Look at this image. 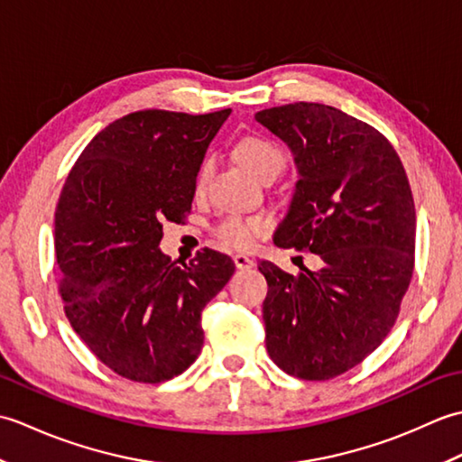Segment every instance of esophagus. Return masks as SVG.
I'll use <instances>...</instances> for the list:
<instances>
[{
    "label": "esophagus",
    "instance_id": "1",
    "mask_svg": "<svg viewBox=\"0 0 462 462\" xmlns=\"http://www.w3.org/2000/svg\"><path fill=\"white\" fill-rule=\"evenodd\" d=\"M234 263H236L238 270H250V268H254V263L256 262L248 258L246 254H234Z\"/></svg>",
    "mask_w": 462,
    "mask_h": 462
}]
</instances>
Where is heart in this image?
<instances>
[{"label":"heart","mask_w":462,"mask_h":462,"mask_svg":"<svg viewBox=\"0 0 462 462\" xmlns=\"http://www.w3.org/2000/svg\"><path fill=\"white\" fill-rule=\"evenodd\" d=\"M236 152L244 166H246L254 176H258L262 182L276 180L278 176L286 171V152H283L276 143L263 139V136H246V139H242L238 143ZM212 162L204 161L199 176H196V189H204L206 182H208ZM263 230H266V224L260 218H236V216H232V218H226L216 226L214 234L226 248L244 250L250 248L252 242L256 240L260 234H263Z\"/></svg>","instance_id":"heart-1"}]
</instances>
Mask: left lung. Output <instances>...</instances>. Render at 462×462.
<instances>
[{"label": "left lung", "instance_id": "1", "mask_svg": "<svg viewBox=\"0 0 462 462\" xmlns=\"http://www.w3.org/2000/svg\"><path fill=\"white\" fill-rule=\"evenodd\" d=\"M256 121L288 144L300 176L273 244L323 262L291 276L260 260L266 349L288 375L326 381L393 328L413 276V194L385 136L336 106H272Z\"/></svg>", "mask_w": 462, "mask_h": 462}]
</instances>
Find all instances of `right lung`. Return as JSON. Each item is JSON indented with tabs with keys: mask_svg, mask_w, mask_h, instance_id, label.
Instances as JSON below:
<instances>
[{
	"mask_svg": "<svg viewBox=\"0 0 462 462\" xmlns=\"http://www.w3.org/2000/svg\"><path fill=\"white\" fill-rule=\"evenodd\" d=\"M232 111H139L95 134L55 210L59 293L85 346L121 377L169 381L204 343L202 310L234 262L204 248L189 266L161 252L162 224L190 212L206 149Z\"/></svg>",
	"mask_w": 462,
	"mask_h": 462,
	"instance_id": "add662e5",
	"label": "right lung"
}]
</instances>
